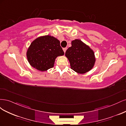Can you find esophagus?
Wrapping results in <instances>:
<instances>
[{"label": "esophagus", "mask_w": 126, "mask_h": 126, "mask_svg": "<svg viewBox=\"0 0 126 126\" xmlns=\"http://www.w3.org/2000/svg\"><path fill=\"white\" fill-rule=\"evenodd\" d=\"M67 48H63V51H64V52H66V50H67Z\"/></svg>", "instance_id": "34e87169"}]
</instances>
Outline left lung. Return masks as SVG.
I'll use <instances>...</instances> for the list:
<instances>
[{
	"label": "left lung",
	"instance_id": "left-lung-1",
	"mask_svg": "<svg viewBox=\"0 0 126 126\" xmlns=\"http://www.w3.org/2000/svg\"><path fill=\"white\" fill-rule=\"evenodd\" d=\"M65 56L69 61L71 69L79 74L90 71L96 62L94 51L79 39L71 41V47L67 49Z\"/></svg>",
	"mask_w": 126,
	"mask_h": 126
}]
</instances>
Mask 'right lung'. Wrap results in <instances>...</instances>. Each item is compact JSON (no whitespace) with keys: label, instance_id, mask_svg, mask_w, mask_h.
Instances as JSON below:
<instances>
[{"label":"right lung","instance_id":"right-lung-1","mask_svg":"<svg viewBox=\"0 0 126 126\" xmlns=\"http://www.w3.org/2000/svg\"><path fill=\"white\" fill-rule=\"evenodd\" d=\"M63 55L59 40L50 35L38 37L27 51V58L30 65L41 71L52 68L57 57Z\"/></svg>","mask_w":126,"mask_h":126}]
</instances>
